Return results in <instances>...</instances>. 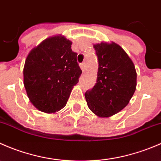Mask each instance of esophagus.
<instances>
[{
    "label": "esophagus",
    "instance_id": "34e87169",
    "mask_svg": "<svg viewBox=\"0 0 161 161\" xmlns=\"http://www.w3.org/2000/svg\"><path fill=\"white\" fill-rule=\"evenodd\" d=\"M80 68H81V69L84 71V70H85V63H81Z\"/></svg>",
    "mask_w": 161,
    "mask_h": 161
}]
</instances>
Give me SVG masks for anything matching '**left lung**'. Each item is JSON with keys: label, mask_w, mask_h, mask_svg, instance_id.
<instances>
[{"label": "left lung", "mask_w": 161, "mask_h": 161, "mask_svg": "<svg viewBox=\"0 0 161 161\" xmlns=\"http://www.w3.org/2000/svg\"><path fill=\"white\" fill-rule=\"evenodd\" d=\"M98 59L97 82L85 93L89 108L100 117H110L127 106L136 87V69L127 53L114 43L93 46Z\"/></svg>", "instance_id": "1"}]
</instances>
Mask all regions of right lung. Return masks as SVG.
Wrapping results in <instances>:
<instances>
[{
	"mask_svg": "<svg viewBox=\"0 0 161 161\" xmlns=\"http://www.w3.org/2000/svg\"><path fill=\"white\" fill-rule=\"evenodd\" d=\"M71 42L62 36L43 40L31 50L23 69L24 86L32 104L40 111L54 113L67 103L82 70Z\"/></svg>",
	"mask_w": 161,
	"mask_h": 161,
	"instance_id": "1",
	"label": "right lung"
}]
</instances>
